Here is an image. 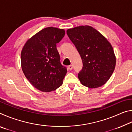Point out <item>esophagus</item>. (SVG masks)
Returning a JSON list of instances; mask_svg holds the SVG:
<instances>
[{
  "mask_svg": "<svg viewBox=\"0 0 132 132\" xmlns=\"http://www.w3.org/2000/svg\"><path fill=\"white\" fill-rule=\"evenodd\" d=\"M68 69H69V70H72L73 69V66L71 65V64H70V65H69V66H68Z\"/></svg>",
  "mask_w": 132,
  "mask_h": 132,
  "instance_id": "1",
  "label": "esophagus"
}]
</instances>
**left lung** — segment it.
Instances as JSON below:
<instances>
[{"instance_id": "left-lung-1", "label": "left lung", "mask_w": 132, "mask_h": 132, "mask_svg": "<svg viewBox=\"0 0 132 132\" xmlns=\"http://www.w3.org/2000/svg\"><path fill=\"white\" fill-rule=\"evenodd\" d=\"M67 34L82 62L78 74L81 83L88 88L103 86L114 71L116 57L113 48L101 33L89 26L68 29Z\"/></svg>"}]
</instances>
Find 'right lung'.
Returning a JSON list of instances; mask_svg holds the SVG:
<instances>
[{"label":"right lung","mask_w":132,"mask_h":132,"mask_svg":"<svg viewBox=\"0 0 132 132\" xmlns=\"http://www.w3.org/2000/svg\"><path fill=\"white\" fill-rule=\"evenodd\" d=\"M65 34L63 29L47 27L29 39L21 52V68L34 87L43 92L59 88L66 75L62 65L56 44Z\"/></svg>","instance_id":"right-lung-1"}]
</instances>
